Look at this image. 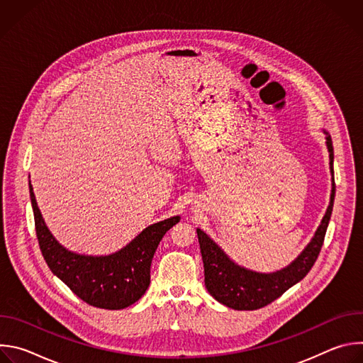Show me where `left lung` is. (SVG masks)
<instances>
[{
  "label": "left lung",
  "mask_w": 363,
  "mask_h": 363,
  "mask_svg": "<svg viewBox=\"0 0 363 363\" xmlns=\"http://www.w3.org/2000/svg\"><path fill=\"white\" fill-rule=\"evenodd\" d=\"M326 145L330 157V171L333 174V145L332 138L326 133ZM332 195L328 211L319 225L313 240L304 248V251L286 269L262 274L245 270L234 264L225 252L199 228L196 230L198 241L201 247V255L203 262L205 287L210 294L235 310H255L262 308L276 298H279L286 290L298 283L310 272L316 263L322 250L326 230L330 221L335 201V178H332Z\"/></svg>",
  "instance_id": "left-lung-1"
}]
</instances>
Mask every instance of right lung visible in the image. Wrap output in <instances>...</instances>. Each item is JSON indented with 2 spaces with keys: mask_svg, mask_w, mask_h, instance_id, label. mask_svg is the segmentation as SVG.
Masks as SVG:
<instances>
[{
  "mask_svg": "<svg viewBox=\"0 0 363 363\" xmlns=\"http://www.w3.org/2000/svg\"><path fill=\"white\" fill-rule=\"evenodd\" d=\"M30 198L35 234L50 270L90 306L108 310L125 308L138 301L150 283V263L165 233L179 223L171 217L149 225L125 248L111 255H80L62 247L44 224L33 186Z\"/></svg>",
  "mask_w": 363,
  "mask_h": 363,
  "instance_id": "right-lung-1",
  "label": "right lung"
}]
</instances>
